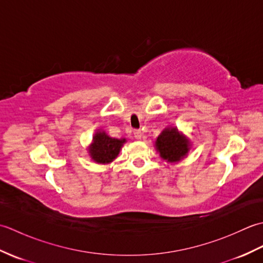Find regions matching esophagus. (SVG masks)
<instances>
[{"mask_svg": "<svg viewBox=\"0 0 263 263\" xmlns=\"http://www.w3.org/2000/svg\"><path fill=\"white\" fill-rule=\"evenodd\" d=\"M133 135H135L136 139H138V140H140L141 137H142V132L140 130H135V132H133Z\"/></svg>", "mask_w": 263, "mask_h": 263, "instance_id": "1", "label": "esophagus"}]
</instances>
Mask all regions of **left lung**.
<instances>
[{
  "label": "left lung",
  "instance_id": "obj_1",
  "mask_svg": "<svg viewBox=\"0 0 263 263\" xmlns=\"http://www.w3.org/2000/svg\"><path fill=\"white\" fill-rule=\"evenodd\" d=\"M155 147L164 160L176 163L187 155L191 143L177 127H167L158 136Z\"/></svg>",
  "mask_w": 263,
  "mask_h": 263
}]
</instances>
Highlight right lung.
Masks as SVG:
<instances>
[{"label":"right lung","mask_w":263,"mask_h":263,"mask_svg":"<svg viewBox=\"0 0 263 263\" xmlns=\"http://www.w3.org/2000/svg\"><path fill=\"white\" fill-rule=\"evenodd\" d=\"M125 141V139L110 138L106 135L105 131H97L88 148L89 156L97 164H109L120 154V150Z\"/></svg>","instance_id":"obj_1"}]
</instances>
